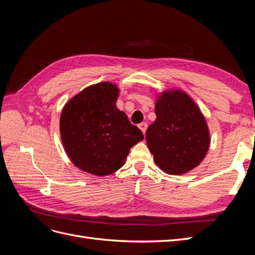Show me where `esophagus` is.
<instances>
[{
    "label": "esophagus",
    "mask_w": 255,
    "mask_h": 255,
    "mask_svg": "<svg viewBox=\"0 0 255 255\" xmlns=\"http://www.w3.org/2000/svg\"><path fill=\"white\" fill-rule=\"evenodd\" d=\"M138 127H139V128L141 129V132H142L143 134H145V130H146V128H148V125H146L145 122H142V123H140V125L138 126Z\"/></svg>",
    "instance_id": "esophagus-1"
}]
</instances>
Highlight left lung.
I'll return each instance as SVG.
<instances>
[{"label": "left lung", "instance_id": "obj_1", "mask_svg": "<svg viewBox=\"0 0 255 255\" xmlns=\"http://www.w3.org/2000/svg\"><path fill=\"white\" fill-rule=\"evenodd\" d=\"M156 120L148 128L145 140L154 161L169 174H182L197 167L210 145L203 115L182 91L164 92L155 105Z\"/></svg>", "mask_w": 255, "mask_h": 255}]
</instances>
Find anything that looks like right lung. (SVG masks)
I'll list each match as a JSON object with an SVG mask.
<instances>
[{
  "mask_svg": "<svg viewBox=\"0 0 255 255\" xmlns=\"http://www.w3.org/2000/svg\"><path fill=\"white\" fill-rule=\"evenodd\" d=\"M119 89L99 83L69 101L60 116V135L73 164L95 175H109L126 163L129 149L143 139L141 130L116 107Z\"/></svg>",
  "mask_w": 255,
  "mask_h": 255,
  "instance_id": "right-lung-1",
  "label": "right lung"
}]
</instances>
